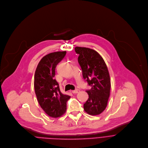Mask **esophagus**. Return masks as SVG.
Masks as SVG:
<instances>
[{
  "label": "esophagus",
  "instance_id": "esophagus-1",
  "mask_svg": "<svg viewBox=\"0 0 148 148\" xmlns=\"http://www.w3.org/2000/svg\"><path fill=\"white\" fill-rule=\"evenodd\" d=\"M80 92V90H78V89H76V90H72V93H73V94H76V93H79Z\"/></svg>",
  "mask_w": 148,
  "mask_h": 148
}]
</instances>
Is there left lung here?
<instances>
[{"mask_svg":"<svg viewBox=\"0 0 148 148\" xmlns=\"http://www.w3.org/2000/svg\"><path fill=\"white\" fill-rule=\"evenodd\" d=\"M78 62L83 77L92 86L86 90L88 99L84 104V110L88 114L97 115L106 109L110 95L111 80L107 66L102 56L95 50L76 47Z\"/></svg>","mask_w":148,"mask_h":148,"instance_id":"left-lung-1","label":"left lung"}]
</instances>
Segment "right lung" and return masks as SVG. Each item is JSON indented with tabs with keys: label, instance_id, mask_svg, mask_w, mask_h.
Segmentation results:
<instances>
[{
	"label": "right lung",
	"instance_id": "obj_1",
	"mask_svg": "<svg viewBox=\"0 0 148 148\" xmlns=\"http://www.w3.org/2000/svg\"><path fill=\"white\" fill-rule=\"evenodd\" d=\"M66 51L51 52L39 62L34 75V90L37 100L49 116L60 117L66 110V102L71 96L61 93L55 79V68L64 58Z\"/></svg>",
	"mask_w": 148,
	"mask_h": 148
}]
</instances>
